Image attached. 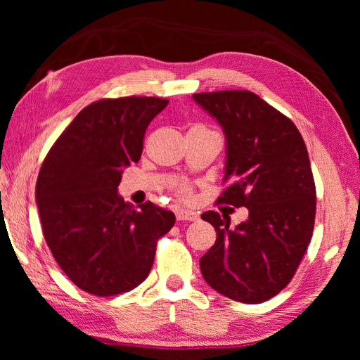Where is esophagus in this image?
Here are the masks:
<instances>
[{
    "instance_id": "34e87169",
    "label": "esophagus",
    "mask_w": 360,
    "mask_h": 360,
    "mask_svg": "<svg viewBox=\"0 0 360 360\" xmlns=\"http://www.w3.org/2000/svg\"><path fill=\"white\" fill-rule=\"evenodd\" d=\"M198 218H200V215L193 210H187V209L176 210V219L178 221H196Z\"/></svg>"
}]
</instances>
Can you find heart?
I'll return each mask as SVG.
<instances>
[{
  "label": "heart",
  "instance_id": "b5f03b06",
  "mask_svg": "<svg viewBox=\"0 0 360 360\" xmlns=\"http://www.w3.org/2000/svg\"><path fill=\"white\" fill-rule=\"evenodd\" d=\"M184 195H188V190H186V188H184Z\"/></svg>",
  "mask_w": 360,
  "mask_h": 360
}]
</instances>
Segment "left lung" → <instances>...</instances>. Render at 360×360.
<instances>
[{
	"label": "left lung",
	"mask_w": 360,
	"mask_h": 360,
	"mask_svg": "<svg viewBox=\"0 0 360 360\" xmlns=\"http://www.w3.org/2000/svg\"><path fill=\"white\" fill-rule=\"evenodd\" d=\"M226 136L218 198L249 217L235 229L218 212L201 215L217 241L200 259L207 285L232 300L262 303L294 277L312 236L316 184L307 145L292 120L250 91L193 94Z\"/></svg>",
	"instance_id": "1"
}]
</instances>
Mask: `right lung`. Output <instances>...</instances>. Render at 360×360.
<instances>
[{
  "label": "right lung",
  "mask_w": 360,
  "mask_h": 360,
  "mask_svg": "<svg viewBox=\"0 0 360 360\" xmlns=\"http://www.w3.org/2000/svg\"><path fill=\"white\" fill-rule=\"evenodd\" d=\"M168 105L158 97L103 98L74 117L38 173L35 201L44 240L75 286L108 297L148 277L156 241L174 213L117 193L124 168L142 155L150 122Z\"/></svg>",
  "instance_id": "add662e5"
}]
</instances>
